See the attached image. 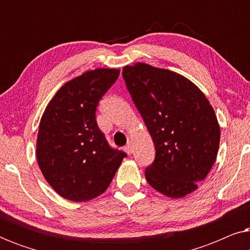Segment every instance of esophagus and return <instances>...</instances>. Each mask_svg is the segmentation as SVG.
<instances>
[{
	"label": "esophagus",
	"instance_id": "esophagus-1",
	"mask_svg": "<svg viewBox=\"0 0 250 250\" xmlns=\"http://www.w3.org/2000/svg\"><path fill=\"white\" fill-rule=\"evenodd\" d=\"M124 150H125L126 152L128 153V155H132V152H133V146H132L131 145H127V146H126L125 148H124Z\"/></svg>",
	"mask_w": 250,
	"mask_h": 250
}]
</instances>
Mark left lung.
I'll list each match as a JSON object with an SVG mask.
<instances>
[{
  "mask_svg": "<svg viewBox=\"0 0 250 250\" xmlns=\"http://www.w3.org/2000/svg\"><path fill=\"white\" fill-rule=\"evenodd\" d=\"M123 78L155 143L146 181L167 197L191 193L209 173L220 146L209 101L182 75L146 63L125 66Z\"/></svg>",
  "mask_w": 250,
  "mask_h": 250,
  "instance_id": "8db88e82",
  "label": "left lung"
}]
</instances>
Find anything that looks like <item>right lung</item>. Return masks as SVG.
Here are the masks:
<instances>
[{"mask_svg":"<svg viewBox=\"0 0 250 250\" xmlns=\"http://www.w3.org/2000/svg\"><path fill=\"white\" fill-rule=\"evenodd\" d=\"M118 69L90 70L60 87L41 118L36 158L47 183L64 199L87 201L107 190L126 153L98 127L99 101Z\"/></svg>","mask_w":250,"mask_h":250,"instance_id":"right-lung-1","label":"right lung"}]
</instances>
